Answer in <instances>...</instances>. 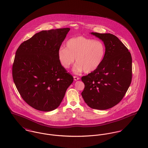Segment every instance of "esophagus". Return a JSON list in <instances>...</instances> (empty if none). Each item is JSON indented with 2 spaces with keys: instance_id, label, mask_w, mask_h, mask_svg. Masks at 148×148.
<instances>
[{
  "instance_id": "esophagus-1",
  "label": "esophagus",
  "mask_w": 148,
  "mask_h": 148,
  "mask_svg": "<svg viewBox=\"0 0 148 148\" xmlns=\"http://www.w3.org/2000/svg\"><path fill=\"white\" fill-rule=\"evenodd\" d=\"M73 78H74V80H75V81L78 80L80 79V77H78V76H73Z\"/></svg>"
}]
</instances>
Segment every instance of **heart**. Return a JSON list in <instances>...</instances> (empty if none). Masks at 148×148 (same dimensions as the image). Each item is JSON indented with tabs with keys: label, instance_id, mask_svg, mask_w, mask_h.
I'll return each mask as SVG.
<instances>
[{
	"label": "heart",
	"instance_id": "obj_1",
	"mask_svg": "<svg viewBox=\"0 0 148 148\" xmlns=\"http://www.w3.org/2000/svg\"><path fill=\"white\" fill-rule=\"evenodd\" d=\"M65 47L58 51L59 61L64 69H68L76 59L77 64L74 71L76 73L83 70L85 73L95 71L101 65L106 53L103 42L82 36L69 39Z\"/></svg>",
	"mask_w": 148,
	"mask_h": 148
}]
</instances>
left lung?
<instances>
[{
	"label": "left lung",
	"instance_id": "obj_1",
	"mask_svg": "<svg viewBox=\"0 0 148 148\" xmlns=\"http://www.w3.org/2000/svg\"><path fill=\"white\" fill-rule=\"evenodd\" d=\"M105 44L106 53L99 67L82 77V93L90 108L106 110L119 104L131 84L132 59L125 45L111 34L92 32Z\"/></svg>",
	"mask_w": 148,
	"mask_h": 148
}]
</instances>
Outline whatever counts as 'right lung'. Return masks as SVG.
<instances>
[{"mask_svg":"<svg viewBox=\"0 0 148 148\" xmlns=\"http://www.w3.org/2000/svg\"><path fill=\"white\" fill-rule=\"evenodd\" d=\"M69 28L42 31L21 43L12 65V77L24 101L38 110L56 109L73 76L61 65L58 51Z\"/></svg>","mask_w":148,"mask_h":148,"instance_id":"obj_1","label":"right lung"}]
</instances>
